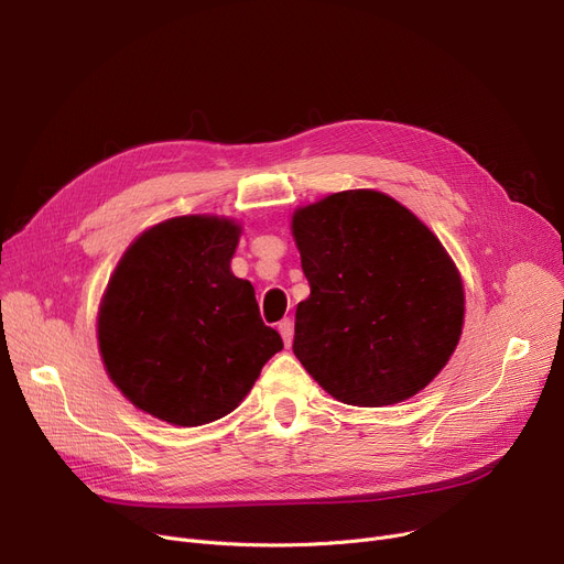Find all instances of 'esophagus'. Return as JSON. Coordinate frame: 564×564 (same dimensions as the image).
<instances>
[{
    "label": "esophagus",
    "mask_w": 564,
    "mask_h": 564,
    "mask_svg": "<svg viewBox=\"0 0 564 564\" xmlns=\"http://www.w3.org/2000/svg\"><path fill=\"white\" fill-rule=\"evenodd\" d=\"M279 334L283 336V343H285V345H290V343H292V336H294V324H292V319H290V317H285V319H281V322H279Z\"/></svg>",
    "instance_id": "obj_1"
}]
</instances>
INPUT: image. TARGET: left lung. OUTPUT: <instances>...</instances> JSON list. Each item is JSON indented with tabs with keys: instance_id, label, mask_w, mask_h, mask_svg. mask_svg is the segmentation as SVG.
I'll list each match as a JSON object with an SVG mask.
<instances>
[{
	"instance_id": "1",
	"label": "left lung",
	"mask_w": 564,
	"mask_h": 564,
	"mask_svg": "<svg viewBox=\"0 0 564 564\" xmlns=\"http://www.w3.org/2000/svg\"><path fill=\"white\" fill-rule=\"evenodd\" d=\"M292 235L308 279L294 315V357L354 406L395 404L448 364L464 322V288L434 232L372 189L300 207Z\"/></svg>"
}]
</instances>
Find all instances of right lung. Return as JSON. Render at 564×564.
Returning a JSON list of instances; mask_svg holds the SVG:
<instances>
[{"instance_id":"obj_1","label":"right lung","mask_w":564,"mask_h":564,"mask_svg":"<svg viewBox=\"0 0 564 564\" xmlns=\"http://www.w3.org/2000/svg\"><path fill=\"white\" fill-rule=\"evenodd\" d=\"M240 226L175 217L137 237L98 317L105 368L121 393L181 427L213 423L251 391L283 340L253 285L230 272Z\"/></svg>"}]
</instances>
